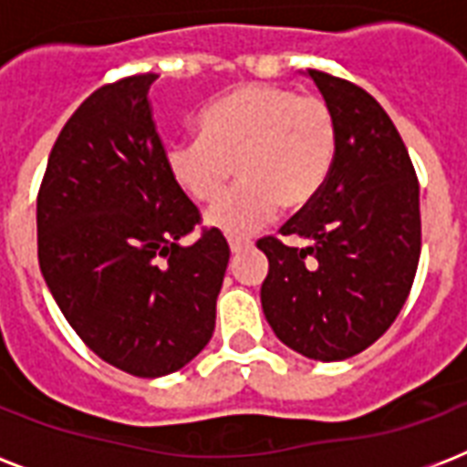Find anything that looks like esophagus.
<instances>
[{
    "label": "esophagus",
    "mask_w": 467,
    "mask_h": 467,
    "mask_svg": "<svg viewBox=\"0 0 467 467\" xmlns=\"http://www.w3.org/2000/svg\"><path fill=\"white\" fill-rule=\"evenodd\" d=\"M247 247H252V242L249 240H230V252H233V254H240L242 249Z\"/></svg>",
    "instance_id": "obj_1"
}]
</instances>
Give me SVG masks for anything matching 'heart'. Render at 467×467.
I'll return each instance as SVG.
<instances>
[{
    "mask_svg": "<svg viewBox=\"0 0 467 467\" xmlns=\"http://www.w3.org/2000/svg\"><path fill=\"white\" fill-rule=\"evenodd\" d=\"M198 138L161 150L171 182L196 203H208L234 174L240 183L205 213L213 230L240 237L276 213L298 211L317 196L337 157V119L315 97L281 84H244L208 104Z\"/></svg>",
    "mask_w": 467,
    "mask_h": 467,
    "instance_id": "obj_1",
    "label": "heart"
}]
</instances>
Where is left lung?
<instances>
[{"instance_id": "obj_1", "label": "left lung", "mask_w": 467, "mask_h": 467, "mask_svg": "<svg viewBox=\"0 0 467 467\" xmlns=\"http://www.w3.org/2000/svg\"><path fill=\"white\" fill-rule=\"evenodd\" d=\"M337 119V157L317 196L281 234L259 240L269 274L264 317L293 351L315 361L361 354L395 322L421 249L420 183L383 106L361 87L306 72Z\"/></svg>"}]
</instances>
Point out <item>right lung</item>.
Listing matches in <instances>:
<instances>
[{
	"instance_id": "obj_1",
	"label": "right lung",
	"mask_w": 467,
	"mask_h": 467,
	"mask_svg": "<svg viewBox=\"0 0 467 467\" xmlns=\"http://www.w3.org/2000/svg\"><path fill=\"white\" fill-rule=\"evenodd\" d=\"M126 77L84 101L57 135L38 193V264L87 347L140 378L193 361L215 329L230 247L167 174L148 91Z\"/></svg>"
}]
</instances>
